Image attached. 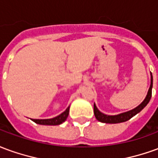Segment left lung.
<instances>
[{
	"instance_id": "obj_1",
	"label": "left lung",
	"mask_w": 158,
	"mask_h": 158,
	"mask_svg": "<svg viewBox=\"0 0 158 158\" xmlns=\"http://www.w3.org/2000/svg\"><path fill=\"white\" fill-rule=\"evenodd\" d=\"M152 79H151V85H150L149 90H148V93L146 95V97L143 101L142 103L137 107H135V109L129 111V112H126V113H121V114H118V115L110 116V115H106V114H103L102 113H101L99 110L97 109L96 105L94 104V114H95V117L98 121L102 123H118L128 121L132 117H134L137 113H139L148 104L150 100H151V97H152Z\"/></svg>"
}]
</instances>
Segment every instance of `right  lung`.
<instances>
[{
  "label": "right lung",
  "instance_id": "right-lung-1",
  "mask_svg": "<svg viewBox=\"0 0 158 158\" xmlns=\"http://www.w3.org/2000/svg\"><path fill=\"white\" fill-rule=\"evenodd\" d=\"M69 106L67 109L57 117L50 119H32L33 121L38 124H42V125H59L63 122H65L67 118L69 117Z\"/></svg>",
  "mask_w": 158,
  "mask_h": 158
}]
</instances>
